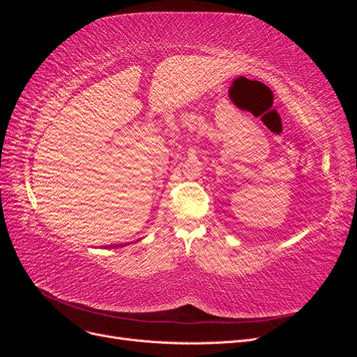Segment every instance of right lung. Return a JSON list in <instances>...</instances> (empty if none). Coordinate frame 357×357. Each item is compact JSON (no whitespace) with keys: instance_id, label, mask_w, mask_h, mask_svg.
I'll list each match as a JSON object with an SVG mask.
<instances>
[{"instance_id":"1","label":"right lung","mask_w":357,"mask_h":357,"mask_svg":"<svg viewBox=\"0 0 357 357\" xmlns=\"http://www.w3.org/2000/svg\"><path fill=\"white\" fill-rule=\"evenodd\" d=\"M125 245H126V244H125ZM125 245H123V247H125ZM116 247H119V245H116ZM105 248H107V247H105Z\"/></svg>"}]
</instances>
